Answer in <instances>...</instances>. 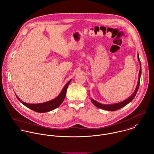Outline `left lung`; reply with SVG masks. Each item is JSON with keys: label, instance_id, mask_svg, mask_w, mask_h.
<instances>
[{"label": "left lung", "instance_id": "obj_1", "mask_svg": "<svg viewBox=\"0 0 154 154\" xmlns=\"http://www.w3.org/2000/svg\"><path fill=\"white\" fill-rule=\"evenodd\" d=\"M137 59L139 60V62L140 63V71H139V79H138V82L136 88V89L134 91V92H133V94L129 97L128 98H127L126 100L118 103H115V104H101L95 100H94V99L91 98V101L93 103V104L94 106H95L97 107L103 109V110H108V111H116L117 110H119L122 107H124V106H125L127 104H128V103H130L131 101H132V100L134 99V98L135 97L139 88V85H140V77H141V74H142V67H141V63L140 61V59H139V54H137Z\"/></svg>", "mask_w": 154, "mask_h": 154}]
</instances>
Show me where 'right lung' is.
<instances>
[{
  "label": "right lung",
  "mask_w": 154,
  "mask_h": 154,
  "mask_svg": "<svg viewBox=\"0 0 154 154\" xmlns=\"http://www.w3.org/2000/svg\"><path fill=\"white\" fill-rule=\"evenodd\" d=\"M71 80H70L68 83L65 85L63 88L62 89V91L60 92V94L58 95L57 97H56L55 98L42 103L39 104H29L26 103L21 101L18 97L16 95L17 99L20 101V103H21L24 106L28 107L29 109L38 112V113H45L48 112H50L51 110H53L54 109L58 107L63 101L66 94V90L68 88V85H69Z\"/></svg>",
  "instance_id": "obj_1"
}]
</instances>
